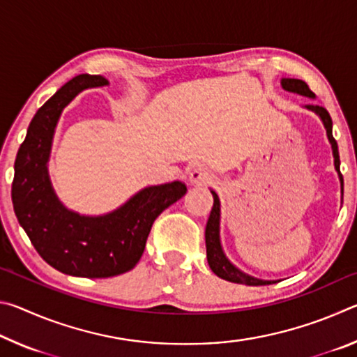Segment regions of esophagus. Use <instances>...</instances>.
<instances>
[{
  "instance_id": "esophagus-1",
  "label": "esophagus",
  "mask_w": 357,
  "mask_h": 357,
  "mask_svg": "<svg viewBox=\"0 0 357 357\" xmlns=\"http://www.w3.org/2000/svg\"><path fill=\"white\" fill-rule=\"evenodd\" d=\"M214 181L213 173L208 172L206 168L198 167L193 168V170L189 173V183L192 185H208Z\"/></svg>"
}]
</instances>
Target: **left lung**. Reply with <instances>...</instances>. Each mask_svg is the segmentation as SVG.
I'll list each match as a JSON object with an SVG mask.
<instances>
[{
	"label": "left lung",
	"mask_w": 357,
	"mask_h": 357,
	"mask_svg": "<svg viewBox=\"0 0 357 357\" xmlns=\"http://www.w3.org/2000/svg\"><path fill=\"white\" fill-rule=\"evenodd\" d=\"M282 88L288 93H294L299 96H304V98L315 99V94L310 91L309 84L305 82L299 80V78H282L280 80ZM304 108L318 114V118L321 119V123L326 129V135H328V140L332 148V155H334V167L338 174V181H340V193H342V202H343V176L340 173V157H338V146L337 142L334 140V135H332V119L326 108L319 105H305ZM214 198L213 209H211L209 219L206 223V231H204V238H206V257H208V264L209 268L213 269V273L220 277L223 280L233 282V283H243V285H250V287H258V285H271V283H275V280H263L258 279V277H253L250 274L241 271L238 266H234L229 261L228 257L225 255L222 247L220 241V200L219 195H217L215 190L211 189Z\"/></svg>",
	"instance_id": "left-lung-1"
}]
</instances>
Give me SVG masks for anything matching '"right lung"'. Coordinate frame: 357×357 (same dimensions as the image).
<instances>
[{
    "label": "right lung",
    "mask_w": 357,
    "mask_h": 357,
    "mask_svg": "<svg viewBox=\"0 0 357 357\" xmlns=\"http://www.w3.org/2000/svg\"><path fill=\"white\" fill-rule=\"evenodd\" d=\"M108 84L102 75H77L39 108L17 153L12 183L15 215L39 255L59 273L88 279L134 269L157 215L187 192L181 181L148 185L102 215L75 213L59 200L48 174L58 121L84 89Z\"/></svg>",
    "instance_id": "add662e5"
}]
</instances>
